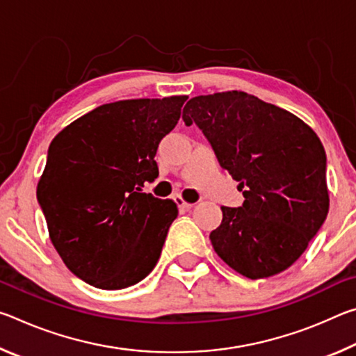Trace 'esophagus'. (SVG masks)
<instances>
[{
  "instance_id": "1",
  "label": "esophagus",
  "mask_w": 356,
  "mask_h": 356,
  "mask_svg": "<svg viewBox=\"0 0 356 356\" xmlns=\"http://www.w3.org/2000/svg\"><path fill=\"white\" fill-rule=\"evenodd\" d=\"M174 201H176V204H177V206H179L180 209H185V210H190L193 206H195V204H193V202H186V201L184 200V197H180V196L174 197Z\"/></svg>"
}]
</instances>
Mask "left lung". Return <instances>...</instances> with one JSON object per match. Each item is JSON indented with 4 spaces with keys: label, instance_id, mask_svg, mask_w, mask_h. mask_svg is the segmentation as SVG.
<instances>
[{
    "label": "left lung",
    "instance_id": "obj_1",
    "mask_svg": "<svg viewBox=\"0 0 356 356\" xmlns=\"http://www.w3.org/2000/svg\"><path fill=\"white\" fill-rule=\"evenodd\" d=\"M182 119L200 127L245 197L240 207H221L210 232L216 254L251 280L284 272L328 213L327 155L314 130L240 91L193 97Z\"/></svg>",
    "mask_w": 356,
    "mask_h": 356
}]
</instances>
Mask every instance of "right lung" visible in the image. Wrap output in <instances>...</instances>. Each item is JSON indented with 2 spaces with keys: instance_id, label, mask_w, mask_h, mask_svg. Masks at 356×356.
Wrapping results in <instances>:
<instances>
[{
  "instance_id": "obj_1",
  "label": "right lung",
  "mask_w": 356,
  "mask_h": 356,
  "mask_svg": "<svg viewBox=\"0 0 356 356\" xmlns=\"http://www.w3.org/2000/svg\"><path fill=\"white\" fill-rule=\"evenodd\" d=\"M186 99L102 105L48 147L39 206L58 254L88 284L119 291L146 278L159 261L179 210L143 186L159 177L156 149Z\"/></svg>"
}]
</instances>
